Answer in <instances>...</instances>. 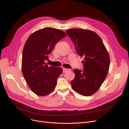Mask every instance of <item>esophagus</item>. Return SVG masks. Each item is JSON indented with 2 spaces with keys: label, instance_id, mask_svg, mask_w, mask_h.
Returning a JSON list of instances; mask_svg holds the SVG:
<instances>
[{
  "label": "esophagus",
  "instance_id": "1",
  "mask_svg": "<svg viewBox=\"0 0 129 129\" xmlns=\"http://www.w3.org/2000/svg\"><path fill=\"white\" fill-rule=\"evenodd\" d=\"M68 70H69V69H65V68H63V73L66 72Z\"/></svg>",
  "mask_w": 129,
  "mask_h": 129
}]
</instances>
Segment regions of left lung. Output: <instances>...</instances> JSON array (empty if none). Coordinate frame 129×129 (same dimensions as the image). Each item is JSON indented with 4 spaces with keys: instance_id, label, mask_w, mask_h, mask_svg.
Returning a JSON list of instances; mask_svg holds the SVG:
<instances>
[{
    "instance_id": "8db88e82",
    "label": "left lung",
    "mask_w": 129,
    "mask_h": 129,
    "mask_svg": "<svg viewBox=\"0 0 129 129\" xmlns=\"http://www.w3.org/2000/svg\"><path fill=\"white\" fill-rule=\"evenodd\" d=\"M81 57L84 70L75 69V77L71 81L72 88L78 93L89 96L96 92L107 75L110 58L102 40L97 33L82 29H71L66 31Z\"/></svg>"
}]
</instances>
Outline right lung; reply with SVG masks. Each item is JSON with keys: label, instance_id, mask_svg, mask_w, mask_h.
<instances>
[{"label": "right lung", "instance_id": "obj_1", "mask_svg": "<svg viewBox=\"0 0 129 129\" xmlns=\"http://www.w3.org/2000/svg\"><path fill=\"white\" fill-rule=\"evenodd\" d=\"M66 37L65 33L62 30L45 28L33 33L24 44L22 58V73L31 90L38 96H46L55 89L62 69L49 67L45 62L54 46Z\"/></svg>", "mask_w": 129, "mask_h": 129}]
</instances>
